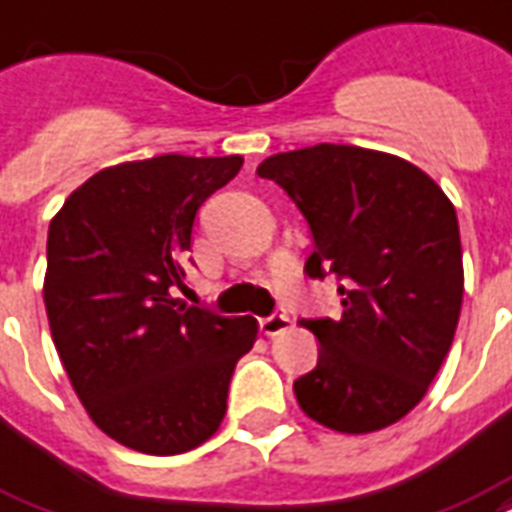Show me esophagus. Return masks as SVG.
Wrapping results in <instances>:
<instances>
[{
  "label": "esophagus",
  "instance_id": "esophagus-1",
  "mask_svg": "<svg viewBox=\"0 0 512 512\" xmlns=\"http://www.w3.org/2000/svg\"><path fill=\"white\" fill-rule=\"evenodd\" d=\"M287 327H290V317H287L284 311H273V314L260 319V330H263L265 335H279L282 330H287Z\"/></svg>",
  "mask_w": 512,
  "mask_h": 512
}]
</instances>
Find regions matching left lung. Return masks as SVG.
<instances>
[{"label":"left lung","instance_id":"obj_1","mask_svg":"<svg viewBox=\"0 0 512 512\" xmlns=\"http://www.w3.org/2000/svg\"><path fill=\"white\" fill-rule=\"evenodd\" d=\"M308 222V279H338L341 314L300 319L317 368L292 389L335 432H376L427 395L454 341L464 271L456 209L413 163L349 144L279 152L257 166Z\"/></svg>","mask_w":512,"mask_h":512}]
</instances>
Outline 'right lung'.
<instances>
[{
	"label": "right lung",
	"instance_id": "1",
	"mask_svg": "<svg viewBox=\"0 0 512 512\" xmlns=\"http://www.w3.org/2000/svg\"><path fill=\"white\" fill-rule=\"evenodd\" d=\"M244 158L158 155L93 174L48 230L45 308L58 357L109 438L185 454L220 427L257 322L171 298L187 290L198 209Z\"/></svg>",
	"mask_w": 512,
	"mask_h": 512
}]
</instances>
